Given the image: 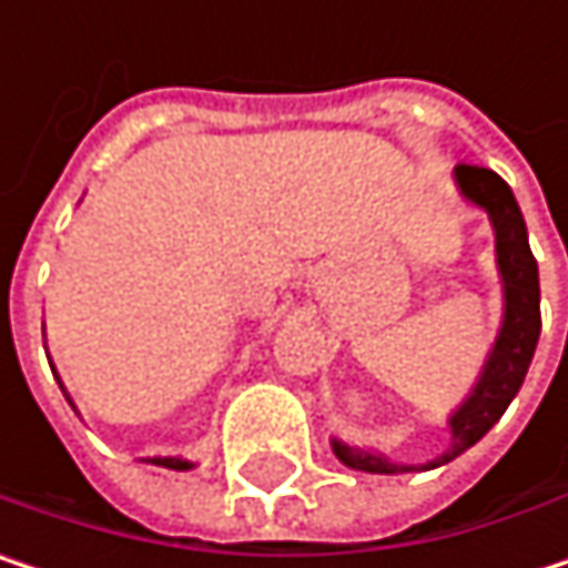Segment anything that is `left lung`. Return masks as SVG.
<instances>
[{"instance_id": "obj_1", "label": "left lung", "mask_w": 568, "mask_h": 568, "mask_svg": "<svg viewBox=\"0 0 568 568\" xmlns=\"http://www.w3.org/2000/svg\"><path fill=\"white\" fill-rule=\"evenodd\" d=\"M457 183L464 190L467 200H474L477 206H484L494 220L497 230V263L504 273V288H507V315H504V328L497 335V345L484 365V375L474 388V395L467 397L454 417H450V430H454V444L447 454H440L437 460L427 464L440 467L454 457H460L467 447H474L510 407V400L519 392L526 368L532 362L536 342H539V270L526 240V223L523 213L516 206V196L507 186V180L500 173L477 168V164H457ZM338 460L352 470H365V474H397V470H414V467H397L388 464L378 454L348 447L342 440H332Z\"/></svg>"}]
</instances>
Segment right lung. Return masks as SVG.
<instances>
[{
    "instance_id": "add662e5",
    "label": "right lung",
    "mask_w": 568,
    "mask_h": 568,
    "mask_svg": "<svg viewBox=\"0 0 568 568\" xmlns=\"http://www.w3.org/2000/svg\"><path fill=\"white\" fill-rule=\"evenodd\" d=\"M151 464H158V467H171V470H190V467H193L190 460H180V457H154Z\"/></svg>"
}]
</instances>
